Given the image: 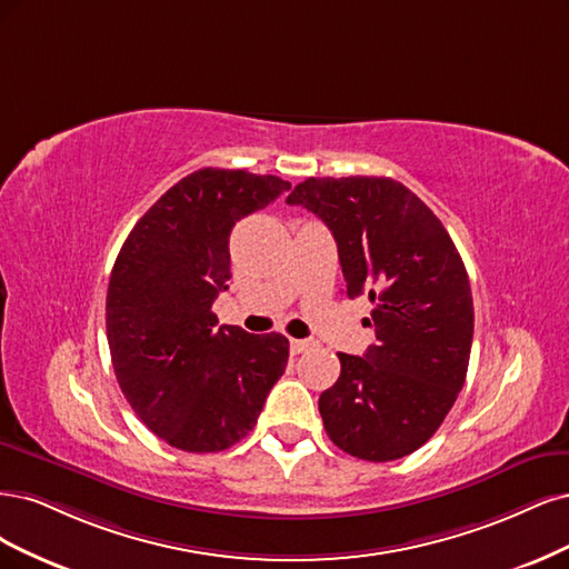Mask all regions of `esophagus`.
Returning <instances> with one entry per match:
<instances>
[{"mask_svg": "<svg viewBox=\"0 0 569 569\" xmlns=\"http://www.w3.org/2000/svg\"><path fill=\"white\" fill-rule=\"evenodd\" d=\"M311 347V342L309 340H290V352L292 355H302V352H307Z\"/></svg>", "mask_w": 569, "mask_h": 569, "instance_id": "obj_1", "label": "esophagus"}]
</instances>
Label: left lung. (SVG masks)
<instances>
[{"label":"left lung","instance_id":"left-lung-1","mask_svg":"<svg viewBox=\"0 0 569 569\" xmlns=\"http://www.w3.org/2000/svg\"><path fill=\"white\" fill-rule=\"evenodd\" d=\"M331 229L347 296H369L376 345L338 355L340 378L319 397L333 445L363 461L423 447L461 392L472 345L468 271L451 236L390 177H309L286 198Z\"/></svg>","mask_w":569,"mask_h":569}]
</instances>
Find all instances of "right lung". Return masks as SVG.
<instances>
[{
  "label": "right lung",
  "instance_id": "right-lung-1",
  "mask_svg": "<svg viewBox=\"0 0 569 569\" xmlns=\"http://www.w3.org/2000/svg\"><path fill=\"white\" fill-rule=\"evenodd\" d=\"M288 189L273 174L203 168L164 191L118 252L106 298L116 378L174 449L241 442L286 371V336L219 326L212 302L229 288L231 229Z\"/></svg>",
  "mask_w": 569,
  "mask_h": 569
}]
</instances>
